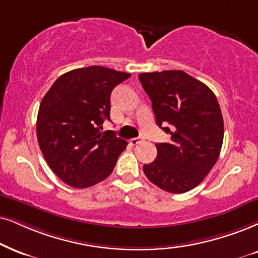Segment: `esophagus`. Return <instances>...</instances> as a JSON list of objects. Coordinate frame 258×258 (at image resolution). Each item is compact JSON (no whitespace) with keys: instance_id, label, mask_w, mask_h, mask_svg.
Segmentation results:
<instances>
[{"instance_id":"obj_1","label":"esophagus","mask_w":258,"mask_h":258,"mask_svg":"<svg viewBox=\"0 0 258 258\" xmlns=\"http://www.w3.org/2000/svg\"><path fill=\"white\" fill-rule=\"evenodd\" d=\"M143 142V139L142 138H132L131 140H130V144L131 145H137V144H139V143H142Z\"/></svg>"}]
</instances>
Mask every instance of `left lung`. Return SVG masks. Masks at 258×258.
I'll use <instances>...</instances> for the list:
<instances>
[{
  "mask_svg": "<svg viewBox=\"0 0 258 258\" xmlns=\"http://www.w3.org/2000/svg\"><path fill=\"white\" fill-rule=\"evenodd\" d=\"M139 81L152 101L156 122L171 136L170 143L156 144L157 157L143 170L163 190L185 193L204 181L219 157L224 139L219 103L206 84L182 70L144 73Z\"/></svg>",
  "mask_w": 258,
  "mask_h": 258,
  "instance_id": "1",
  "label": "left lung"
}]
</instances>
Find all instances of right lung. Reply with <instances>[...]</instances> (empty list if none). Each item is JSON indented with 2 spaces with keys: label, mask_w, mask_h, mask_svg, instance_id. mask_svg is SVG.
<instances>
[{
  "label": "right lung",
  "mask_w": 258,
  "mask_h": 258,
  "mask_svg": "<svg viewBox=\"0 0 258 258\" xmlns=\"http://www.w3.org/2000/svg\"><path fill=\"white\" fill-rule=\"evenodd\" d=\"M131 74L109 68H81L61 75L42 97L37 137L48 167L61 181L87 188L112 174L126 140L101 132L110 120V94Z\"/></svg>",
  "instance_id": "1"
}]
</instances>
